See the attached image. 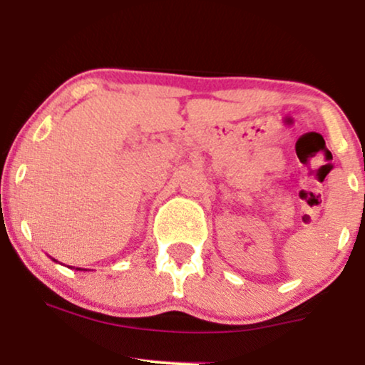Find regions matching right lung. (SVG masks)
<instances>
[{
    "instance_id": "right-lung-1",
    "label": "right lung",
    "mask_w": 365,
    "mask_h": 365,
    "mask_svg": "<svg viewBox=\"0 0 365 365\" xmlns=\"http://www.w3.org/2000/svg\"><path fill=\"white\" fill-rule=\"evenodd\" d=\"M53 261H54V262H58L56 259H53ZM77 271H87V269H81V267H77Z\"/></svg>"
}]
</instances>
